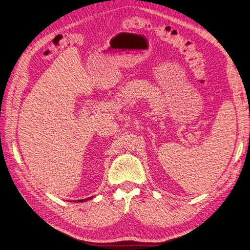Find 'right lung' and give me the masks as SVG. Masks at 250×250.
Segmentation results:
<instances>
[{"label":"right lung","instance_id":"1","mask_svg":"<svg viewBox=\"0 0 250 250\" xmlns=\"http://www.w3.org/2000/svg\"><path fill=\"white\" fill-rule=\"evenodd\" d=\"M89 199H91V197H90V198H86V199H83V200H78L77 202H84V201H87V200H89Z\"/></svg>","mask_w":250,"mask_h":250}]
</instances>
